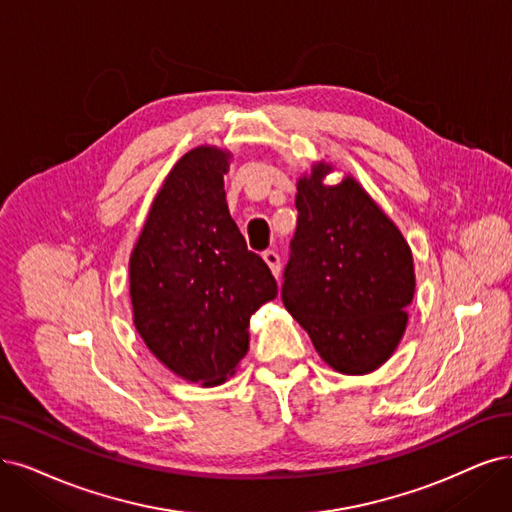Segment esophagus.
<instances>
[{"label":"esophagus","instance_id":"1","mask_svg":"<svg viewBox=\"0 0 512 512\" xmlns=\"http://www.w3.org/2000/svg\"><path fill=\"white\" fill-rule=\"evenodd\" d=\"M263 261L268 263V268L278 278V274H280V257H278V253L276 251H266V253H263Z\"/></svg>","mask_w":512,"mask_h":512}]
</instances>
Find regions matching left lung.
Returning <instances> with one entry per match:
<instances>
[{
    "label": "left lung",
    "instance_id": "left-lung-1",
    "mask_svg": "<svg viewBox=\"0 0 512 512\" xmlns=\"http://www.w3.org/2000/svg\"><path fill=\"white\" fill-rule=\"evenodd\" d=\"M320 162L297 181V230L282 304L339 373L382 367L407 327L415 293L407 240L356 179L327 185Z\"/></svg>",
    "mask_w": 512,
    "mask_h": 512
}]
</instances>
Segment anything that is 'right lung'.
I'll use <instances>...</instances> for the list:
<instances>
[{
	"label": "right lung",
	"instance_id": "1",
	"mask_svg": "<svg viewBox=\"0 0 512 512\" xmlns=\"http://www.w3.org/2000/svg\"><path fill=\"white\" fill-rule=\"evenodd\" d=\"M230 154L196 147L173 166L151 202L130 255L135 327L162 365L187 382L217 386L249 350V323L278 295L276 280L227 211Z\"/></svg>",
	"mask_w": 512,
	"mask_h": 512
}]
</instances>
